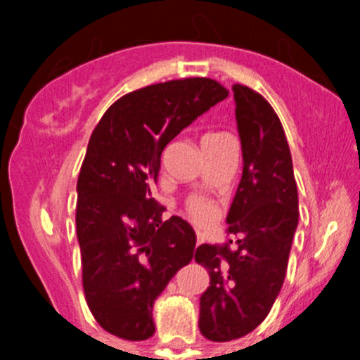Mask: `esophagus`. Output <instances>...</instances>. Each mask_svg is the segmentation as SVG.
Segmentation results:
<instances>
[{
	"label": "esophagus",
	"mask_w": 360,
	"mask_h": 360,
	"mask_svg": "<svg viewBox=\"0 0 360 360\" xmlns=\"http://www.w3.org/2000/svg\"><path fill=\"white\" fill-rule=\"evenodd\" d=\"M202 242H203V235L200 233V231H197V245L202 244Z\"/></svg>",
	"instance_id": "obj_1"
}]
</instances>
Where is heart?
<instances>
[{
	"mask_svg": "<svg viewBox=\"0 0 360 360\" xmlns=\"http://www.w3.org/2000/svg\"><path fill=\"white\" fill-rule=\"evenodd\" d=\"M210 136H217V134H209V136L205 137ZM186 210L188 214H190L191 219L198 224H210L217 216V209L216 205H214V202L205 197H198V195L197 197H191L190 200H188Z\"/></svg>",
	"mask_w": 360,
	"mask_h": 360,
	"instance_id": "heart-1",
	"label": "heart"
}]
</instances>
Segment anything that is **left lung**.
<instances>
[{
  "instance_id": "obj_1",
  "label": "left lung",
  "mask_w": 360,
  "mask_h": 360,
  "mask_svg": "<svg viewBox=\"0 0 360 360\" xmlns=\"http://www.w3.org/2000/svg\"><path fill=\"white\" fill-rule=\"evenodd\" d=\"M244 170L228 210L237 245L202 244L195 261L209 271L200 296V333L210 341L249 335L266 319L281 292L297 226L292 158L277 112L249 86L233 85Z\"/></svg>"
}]
</instances>
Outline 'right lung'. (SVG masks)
<instances>
[{
  "mask_svg": "<svg viewBox=\"0 0 360 360\" xmlns=\"http://www.w3.org/2000/svg\"><path fill=\"white\" fill-rule=\"evenodd\" d=\"M228 94L198 76L144 86L111 104L90 136L76 184L83 291L97 324L122 340L153 336L155 300L197 242L151 197L162 151Z\"/></svg>",
  "mask_w": 360,
  "mask_h": 360,
  "instance_id": "right-lung-1",
  "label": "right lung"
}]
</instances>
